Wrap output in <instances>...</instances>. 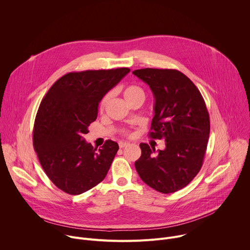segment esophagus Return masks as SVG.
Masks as SVG:
<instances>
[{"label":"esophagus","instance_id":"34e87169","mask_svg":"<svg viewBox=\"0 0 250 250\" xmlns=\"http://www.w3.org/2000/svg\"><path fill=\"white\" fill-rule=\"evenodd\" d=\"M119 146H120V148H125V147L129 146V144H127V142H123V141H121L120 144H119Z\"/></svg>","mask_w":250,"mask_h":250}]
</instances>
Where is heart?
Returning a JSON list of instances; mask_svg holds the SVG:
<instances>
[{
	"label": "heart",
	"mask_w": 250,
	"mask_h": 250,
	"mask_svg": "<svg viewBox=\"0 0 250 250\" xmlns=\"http://www.w3.org/2000/svg\"><path fill=\"white\" fill-rule=\"evenodd\" d=\"M123 95H124L125 99L126 100V102H128L132 99H135V98H144L145 97L144 91H142V89L136 85H128V86L125 87L123 90ZM110 96L111 95L108 94L103 98V100L100 103V111L104 110L106 102H108V100L110 99ZM125 133L128 134V132H125Z\"/></svg>",
	"instance_id": "1"
}]
</instances>
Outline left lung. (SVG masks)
Segmentation results:
<instances>
[{
    "mask_svg": "<svg viewBox=\"0 0 250 250\" xmlns=\"http://www.w3.org/2000/svg\"><path fill=\"white\" fill-rule=\"evenodd\" d=\"M154 96V117L149 137L165 139V149L155 151L140 144L135 169L146 185L169 194L186 187L199 173L207 150L209 116L195 84L175 69L134 70Z\"/></svg>",
    "mask_w": 250,
    "mask_h": 250,
    "instance_id": "8db88e82",
    "label": "left lung"
}]
</instances>
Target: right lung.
<instances>
[{"instance_id": "1", "label": "right lung", "mask_w": 250, "mask_h": 250, "mask_svg": "<svg viewBox=\"0 0 250 250\" xmlns=\"http://www.w3.org/2000/svg\"><path fill=\"white\" fill-rule=\"evenodd\" d=\"M129 68L70 72L59 78L42 99L35 117L33 147L52 183L70 195H80L108 173L119 150L108 139L98 150L85 141L96 121L99 103Z\"/></svg>"}]
</instances>
